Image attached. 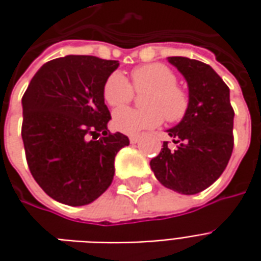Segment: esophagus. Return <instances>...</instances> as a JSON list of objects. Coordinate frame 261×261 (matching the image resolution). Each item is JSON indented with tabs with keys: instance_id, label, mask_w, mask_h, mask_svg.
Segmentation results:
<instances>
[{
	"instance_id": "34e87169",
	"label": "esophagus",
	"mask_w": 261,
	"mask_h": 261,
	"mask_svg": "<svg viewBox=\"0 0 261 261\" xmlns=\"http://www.w3.org/2000/svg\"><path fill=\"white\" fill-rule=\"evenodd\" d=\"M141 140V137L140 136H130V142L131 144H137V142Z\"/></svg>"
}]
</instances>
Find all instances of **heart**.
Listing matches in <instances>:
<instances>
[{
	"label": "heart",
	"mask_w": 261,
	"mask_h": 261,
	"mask_svg": "<svg viewBox=\"0 0 261 261\" xmlns=\"http://www.w3.org/2000/svg\"><path fill=\"white\" fill-rule=\"evenodd\" d=\"M137 92H145L142 106L145 109H119L113 114L116 130L125 134H138L158 127L162 120L176 123L183 119L189 106L186 92L176 85L175 72L164 64L138 67L131 72ZM133 88L124 75L116 71L105 82L103 97L112 108H121L133 99Z\"/></svg>",
	"instance_id": "b5f03b06"
}]
</instances>
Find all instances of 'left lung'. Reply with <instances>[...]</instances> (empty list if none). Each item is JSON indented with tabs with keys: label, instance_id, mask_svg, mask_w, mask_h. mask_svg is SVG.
I'll return each instance as SVG.
<instances>
[{
	"label": "left lung",
	"instance_id": "1",
	"mask_svg": "<svg viewBox=\"0 0 261 261\" xmlns=\"http://www.w3.org/2000/svg\"><path fill=\"white\" fill-rule=\"evenodd\" d=\"M189 86V106L179 124L168 130L177 144L164 148L149 162L161 185L181 194L205 190L222 175L233 149V109L229 88L208 64L187 57H168Z\"/></svg>",
	"mask_w": 261,
	"mask_h": 261
}]
</instances>
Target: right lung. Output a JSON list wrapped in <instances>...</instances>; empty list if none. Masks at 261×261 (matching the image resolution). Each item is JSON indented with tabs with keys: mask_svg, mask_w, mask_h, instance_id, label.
Returning a JSON list of instances; mask_svg holds the SVG:
<instances>
[{
	"mask_svg": "<svg viewBox=\"0 0 261 261\" xmlns=\"http://www.w3.org/2000/svg\"><path fill=\"white\" fill-rule=\"evenodd\" d=\"M119 61L65 56L37 71L22 97V140L32 176L56 201L78 207L112 185L114 158L130 141L110 134L105 82ZM92 136V139L89 137Z\"/></svg>",
	"mask_w": 261,
	"mask_h": 261,
	"instance_id": "right-lung-1",
	"label": "right lung"
}]
</instances>
